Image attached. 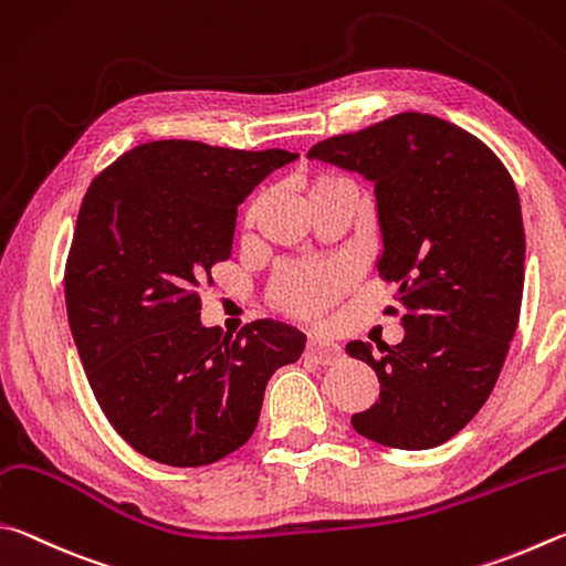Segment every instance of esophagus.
Segmentation results:
<instances>
[{
    "label": "esophagus",
    "mask_w": 566,
    "mask_h": 566,
    "mask_svg": "<svg viewBox=\"0 0 566 566\" xmlns=\"http://www.w3.org/2000/svg\"><path fill=\"white\" fill-rule=\"evenodd\" d=\"M305 355H311L321 365H328L340 358V345L328 338H321V335H311L308 343H305Z\"/></svg>",
    "instance_id": "34e87169"
}]
</instances>
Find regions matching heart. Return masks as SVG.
<instances>
[{
    "label": "heart",
    "mask_w": 566,
    "mask_h": 566,
    "mask_svg": "<svg viewBox=\"0 0 566 566\" xmlns=\"http://www.w3.org/2000/svg\"><path fill=\"white\" fill-rule=\"evenodd\" d=\"M295 181H298L301 191L305 193V198H308V203L313 198H321L331 191H343V188L353 191L348 178H343L340 174L325 171V168H305ZM261 208H263V196H255L253 201L245 206V213H243L245 226H251L255 221L258 213H261ZM348 283L350 277L340 265H333V263L289 265L273 277L271 301L277 311L291 315V318L311 321L328 311L331 305L338 301L345 291H348Z\"/></svg>",
    "instance_id": "obj_1"
}]
</instances>
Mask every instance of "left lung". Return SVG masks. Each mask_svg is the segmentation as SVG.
<instances>
[{"label": "left lung", "instance_id": "8db88e82", "mask_svg": "<svg viewBox=\"0 0 566 566\" xmlns=\"http://www.w3.org/2000/svg\"><path fill=\"white\" fill-rule=\"evenodd\" d=\"M308 156L375 184L378 273L398 283L402 305V343L380 353L363 340L345 345L380 380L378 402L355 412L353 428L388 448H438L488 402L517 331V188L478 136L418 112L325 138Z\"/></svg>", "mask_w": 566, "mask_h": 566}]
</instances>
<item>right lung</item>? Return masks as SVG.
<instances>
[{
    "mask_svg": "<svg viewBox=\"0 0 566 566\" xmlns=\"http://www.w3.org/2000/svg\"><path fill=\"white\" fill-rule=\"evenodd\" d=\"M298 154L151 142L98 174L64 273L69 328L98 408L144 458L201 468L251 438L271 375L305 335L255 321L201 325L198 283L233 248L245 196Z\"/></svg>",
    "mask_w": 566,
    "mask_h": 566,
    "instance_id": "add662e5",
    "label": "right lung"
}]
</instances>
